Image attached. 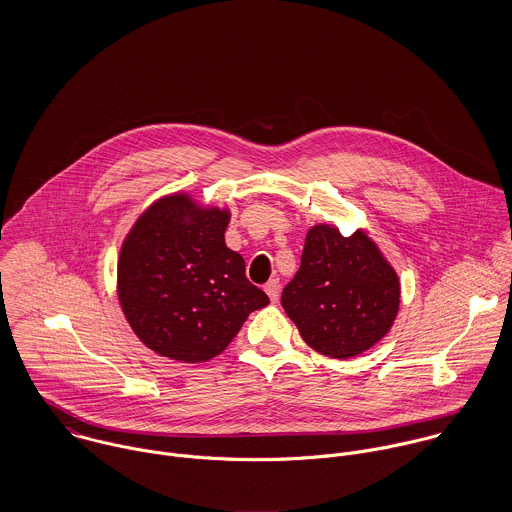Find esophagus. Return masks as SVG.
<instances>
[{"label":"esophagus","mask_w":512,"mask_h":512,"mask_svg":"<svg viewBox=\"0 0 512 512\" xmlns=\"http://www.w3.org/2000/svg\"><path fill=\"white\" fill-rule=\"evenodd\" d=\"M264 290L268 293V297H270L272 303H276V301L280 299V282H278V280H270Z\"/></svg>","instance_id":"obj_1"}]
</instances>
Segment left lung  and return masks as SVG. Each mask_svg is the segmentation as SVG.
<instances>
[{
    "mask_svg": "<svg viewBox=\"0 0 512 512\" xmlns=\"http://www.w3.org/2000/svg\"><path fill=\"white\" fill-rule=\"evenodd\" d=\"M282 305L313 351L351 359L392 329L400 278L365 228L343 236L335 224L321 222L305 234L301 266Z\"/></svg>",
    "mask_w": 512,
    "mask_h": 512,
    "instance_id": "8db88e82",
    "label": "left lung"
}]
</instances>
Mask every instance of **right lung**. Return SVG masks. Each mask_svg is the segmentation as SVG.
Wrapping results in <instances>:
<instances>
[{"label":"right lung","mask_w":512,"mask_h":512,"mask_svg":"<svg viewBox=\"0 0 512 512\" xmlns=\"http://www.w3.org/2000/svg\"><path fill=\"white\" fill-rule=\"evenodd\" d=\"M230 209L189 193L153 201L126 234L116 293L136 337L177 363L220 355L268 295L246 280L244 258L224 242Z\"/></svg>","instance_id":"1"}]
</instances>
